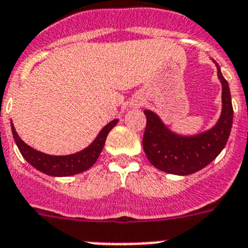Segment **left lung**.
Returning <instances> with one entry per match:
<instances>
[{
	"label": "left lung",
	"instance_id": "1",
	"mask_svg": "<svg viewBox=\"0 0 248 248\" xmlns=\"http://www.w3.org/2000/svg\"><path fill=\"white\" fill-rule=\"evenodd\" d=\"M216 66L222 83V112L218 122L211 130L196 136H180L171 132L156 113L148 109L145 111L147 124L142 145L148 161L160 171L180 176L195 173L212 162L227 143L233 108L228 82L218 64Z\"/></svg>",
	"mask_w": 248,
	"mask_h": 248
}]
</instances>
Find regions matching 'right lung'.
Returning a JSON list of instances; mask_svg holds the SVG:
<instances>
[{
	"label": "right lung",
	"instance_id": "obj_1",
	"mask_svg": "<svg viewBox=\"0 0 248 248\" xmlns=\"http://www.w3.org/2000/svg\"><path fill=\"white\" fill-rule=\"evenodd\" d=\"M117 122L118 120H113L103 127L96 140L85 150L77 152V154L67 155V156H51V155L42 154L40 151L33 150L20 139V136L17 135L16 130H15L14 124H11V128H12V135H14L17 147L20 150L23 158L30 165L33 166L34 169L38 170V171L46 173V175L64 177V176L81 173V172L86 171L93 166V163L97 161L98 156H100L103 146H105L107 135L117 124Z\"/></svg>",
	"mask_w": 248,
	"mask_h": 248
}]
</instances>
